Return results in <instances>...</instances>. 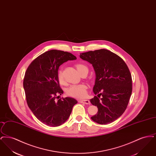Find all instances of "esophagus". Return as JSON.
Here are the masks:
<instances>
[{"label": "esophagus", "instance_id": "obj_1", "mask_svg": "<svg viewBox=\"0 0 156 156\" xmlns=\"http://www.w3.org/2000/svg\"><path fill=\"white\" fill-rule=\"evenodd\" d=\"M79 102L82 103V104H86V105H89L90 104V101L89 100H87V99H84V100H80L79 101Z\"/></svg>", "mask_w": 156, "mask_h": 156}]
</instances>
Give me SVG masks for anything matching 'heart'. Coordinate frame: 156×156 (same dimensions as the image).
I'll return each mask as SVG.
<instances>
[{
  "mask_svg": "<svg viewBox=\"0 0 156 156\" xmlns=\"http://www.w3.org/2000/svg\"><path fill=\"white\" fill-rule=\"evenodd\" d=\"M75 67L76 68L77 70L78 71L80 74H88V68L86 66L82 64H76ZM57 78L58 82H59L60 85H65L66 82L64 80L63 71L62 69H60L57 72ZM87 94V87L86 85L81 83L75 85H72L69 87L66 90V94L69 97H72L76 99H81L84 97H86Z\"/></svg>",
  "mask_w": 156,
  "mask_h": 156,
  "instance_id": "1",
  "label": "heart"
}]
</instances>
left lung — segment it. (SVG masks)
<instances>
[{
  "mask_svg": "<svg viewBox=\"0 0 156 156\" xmlns=\"http://www.w3.org/2000/svg\"><path fill=\"white\" fill-rule=\"evenodd\" d=\"M80 58L90 63L96 74L93 91L98 95L90 101L98 111L91 119L101 125L111 123L125 111L131 96L129 69L122 58L105 49L83 52Z\"/></svg>",
  "mask_w": 156,
  "mask_h": 156,
  "instance_id": "1",
  "label": "left lung"
}]
</instances>
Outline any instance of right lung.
I'll list each match as a JSON object with an SVG mask.
<instances>
[{
  "instance_id": "add662e5",
  "label": "right lung",
  "mask_w": 156,
  "mask_h": 156,
  "mask_svg": "<svg viewBox=\"0 0 156 156\" xmlns=\"http://www.w3.org/2000/svg\"><path fill=\"white\" fill-rule=\"evenodd\" d=\"M76 59L70 52L51 50L34 59L25 73L23 87L27 104L37 119L47 126L55 127L64 123L78 102L69 97L58 99L64 92L57 78L62 64Z\"/></svg>"
}]
</instances>
